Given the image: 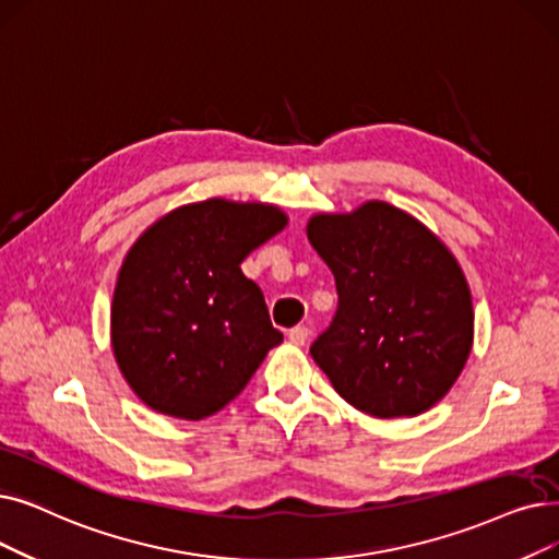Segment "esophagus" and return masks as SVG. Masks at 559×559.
I'll list each match as a JSON object with an SVG mask.
<instances>
[{"label": "esophagus", "mask_w": 559, "mask_h": 559, "mask_svg": "<svg viewBox=\"0 0 559 559\" xmlns=\"http://www.w3.org/2000/svg\"><path fill=\"white\" fill-rule=\"evenodd\" d=\"M287 337H289V343L306 345L308 337H310V329H308V326H295V329H289Z\"/></svg>", "instance_id": "obj_1"}]
</instances>
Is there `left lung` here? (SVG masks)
<instances>
[{"mask_svg": "<svg viewBox=\"0 0 559 559\" xmlns=\"http://www.w3.org/2000/svg\"><path fill=\"white\" fill-rule=\"evenodd\" d=\"M306 233L337 287L310 356L340 397L372 418H414L441 402L475 337L468 281L441 237L383 201L312 214Z\"/></svg>", "mask_w": 559, "mask_h": 559, "instance_id": "obj_1", "label": "left lung"}]
</instances>
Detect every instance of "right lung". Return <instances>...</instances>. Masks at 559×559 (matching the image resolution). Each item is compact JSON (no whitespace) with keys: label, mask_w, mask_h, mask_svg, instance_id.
Here are the masks:
<instances>
[{"label":"right lung","mask_w":559,"mask_h":559,"mask_svg":"<svg viewBox=\"0 0 559 559\" xmlns=\"http://www.w3.org/2000/svg\"><path fill=\"white\" fill-rule=\"evenodd\" d=\"M285 226L278 205L207 199L139 235L114 287L111 349L145 406L180 420L214 416L283 343L239 264Z\"/></svg>","instance_id":"add662e5"}]
</instances>
